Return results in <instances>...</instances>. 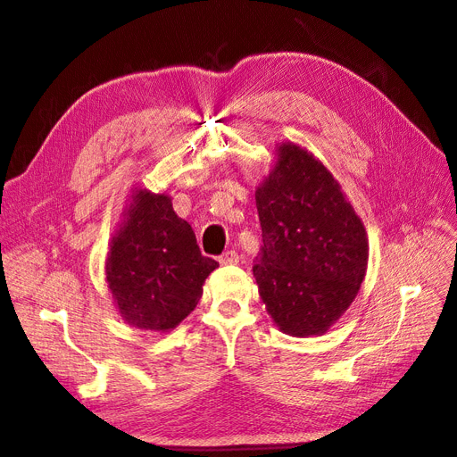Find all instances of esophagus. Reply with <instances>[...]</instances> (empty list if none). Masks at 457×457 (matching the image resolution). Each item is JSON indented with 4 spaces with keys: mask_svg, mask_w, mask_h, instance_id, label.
<instances>
[{
    "mask_svg": "<svg viewBox=\"0 0 457 457\" xmlns=\"http://www.w3.org/2000/svg\"><path fill=\"white\" fill-rule=\"evenodd\" d=\"M240 261V255L234 252V250H228V252H225L223 255L219 257V262L220 265H237V262Z\"/></svg>",
    "mask_w": 457,
    "mask_h": 457,
    "instance_id": "obj_1",
    "label": "esophagus"
}]
</instances>
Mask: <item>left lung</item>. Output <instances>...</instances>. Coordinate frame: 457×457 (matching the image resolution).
Returning a JSON list of instances; mask_svg holds the SVG:
<instances>
[{
	"instance_id": "obj_1",
	"label": "left lung",
	"mask_w": 457,
	"mask_h": 457,
	"mask_svg": "<svg viewBox=\"0 0 457 457\" xmlns=\"http://www.w3.org/2000/svg\"><path fill=\"white\" fill-rule=\"evenodd\" d=\"M255 202L262 253L253 276L267 312L287 336L326 334L364 282L362 219L326 165L289 141L276 145Z\"/></svg>"
}]
</instances>
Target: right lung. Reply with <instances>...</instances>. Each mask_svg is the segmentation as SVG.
<instances>
[{
	"label": "right lung",
	"instance_id": "right-lung-1",
	"mask_svg": "<svg viewBox=\"0 0 457 457\" xmlns=\"http://www.w3.org/2000/svg\"><path fill=\"white\" fill-rule=\"evenodd\" d=\"M121 215L104 262L108 292L126 324L171 331L196 309L219 262L200 253L165 192L135 188Z\"/></svg>",
	"mask_w": 457,
	"mask_h": 457
}]
</instances>
